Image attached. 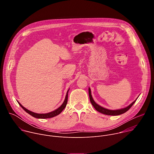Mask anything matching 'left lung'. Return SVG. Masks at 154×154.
Returning a JSON list of instances; mask_svg holds the SVG:
<instances>
[{"instance_id":"1","label":"left lung","mask_w":154,"mask_h":154,"mask_svg":"<svg viewBox=\"0 0 154 154\" xmlns=\"http://www.w3.org/2000/svg\"><path fill=\"white\" fill-rule=\"evenodd\" d=\"M88 92H89V96H90V102L91 103V104L93 105V106L94 107V108L96 109V110L102 114L104 115H111V116H117V115H119L121 114H123L124 113H125L127 111H128V109L131 107L135 102H136L137 99L135 100H134L132 103H130L128 106H127L125 108H121V109H115V110H111V109H108L106 108H105L100 105H99L98 104H97L94 100L93 99V97L91 96V89L90 88H88Z\"/></svg>"}]
</instances>
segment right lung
Listing matches in <instances>:
<instances>
[{
	"mask_svg": "<svg viewBox=\"0 0 154 154\" xmlns=\"http://www.w3.org/2000/svg\"><path fill=\"white\" fill-rule=\"evenodd\" d=\"M68 91H69V90H68L67 91V93H66V97H65V99L63 102V103H62V105L59 107L57 109H56L55 110L53 111V112H51L50 113H34V112H32L30 110H29V109H26L25 107H24L23 105H22L18 101V103L20 105V106L23 108L24 109V110L26 111L27 113H29V115H30L31 116H32L34 118H38V119H47V118H53L54 116H56L57 115H58L60 113H61V112L63 110V109L65 108L66 106V104H67V102H68Z\"/></svg>",
	"mask_w": 154,
	"mask_h": 154,
	"instance_id": "1",
	"label": "right lung"
}]
</instances>
